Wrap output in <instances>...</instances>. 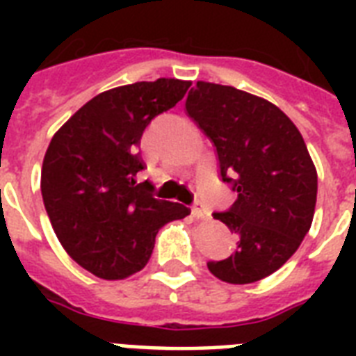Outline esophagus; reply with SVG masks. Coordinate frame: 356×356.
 <instances>
[{"mask_svg": "<svg viewBox=\"0 0 356 356\" xmlns=\"http://www.w3.org/2000/svg\"><path fill=\"white\" fill-rule=\"evenodd\" d=\"M192 216H194L195 220H209L211 214H209V211H207L203 205H195L194 209H192Z\"/></svg>", "mask_w": 356, "mask_h": 356, "instance_id": "34e87169", "label": "esophagus"}]
</instances>
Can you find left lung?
Here are the masks:
<instances>
[{
	"label": "left lung",
	"instance_id": "left-lung-1",
	"mask_svg": "<svg viewBox=\"0 0 356 356\" xmlns=\"http://www.w3.org/2000/svg\"><path fill=\"white\" fill-rule=\"evenodd\" d=\"M186 113L216 147L236 201L214 218L238 236L231 257L207 262L220 281L249 284L277 271L312 225L318 173L293 122L264 97L197 81Z\"/></svg>",
	"mask_w": 356,
	"mask_h": 356
}]
</instances>
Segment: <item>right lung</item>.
Masks as SVG:
<instances>
[{
    "label": "right lung",
    "mask_w": 356,
    "mask_h": 356,
    "mask_svg": "<svg viewBox=\"0 0 356 356\" xmlns=\"http://www.w3.org/2000/svg\"><path fill=\"white\" fill-rule=\"evenodd\" d=\"M190 81H140L97 94L53 134L42 162L47 216L72 259L105 281L147 264L162 225L183 220L181 203L155 200L136 183L144 129L175 107Z\"/></svg>",
    "instance_id": "1"
}]
</instances>
